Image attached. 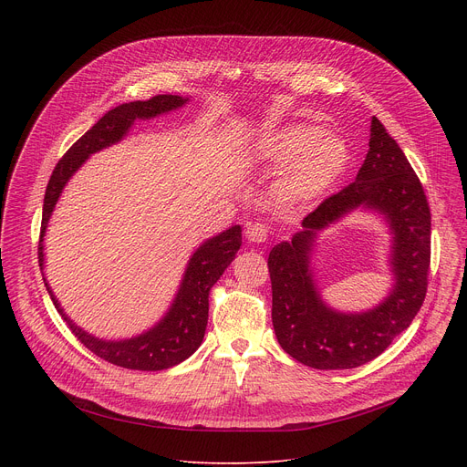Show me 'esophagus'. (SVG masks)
<instances>
[{
    "instance_id": "obj_1",
    "label": "esophagus",
    "mask_w": 467,
    "mask_h": 467,
    "mask_svg": "<svg viewBox=\"0 0 467 467\" xmlns=\"http://www.w3.org/2000/svg\"><path fill=\"white\" fill-rule=\"evenodd\" d=\"M268 234H270V229L265 227L264 223H258V222L247 225V229H245V238L253 244L265 242V240H268Z\"/></svg>"
}]
</instances>
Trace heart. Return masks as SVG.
Masks as SVG:
<instances>
[{
    "instance_id": "1",
    "label": "heart",
    "mask_w": 467,
    "mask_h": 467,
    "mask_svg": "<svg viewBox=\"0 0 467 467\" xmlns=\"http://www.w3.org/2000/svg\"><path fill=\"white\" fill-rule=\"evenodd\" d=\"M258 157L274 164H289L279 190L294 203H310L335 186L348 171L351 151L340 137L325 135V129L296 123L265 135Z\"/></svg>"
}]
</instances>
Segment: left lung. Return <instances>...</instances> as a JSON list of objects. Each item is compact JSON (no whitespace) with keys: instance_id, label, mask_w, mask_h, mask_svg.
<instances>
[{"instance_id":"1","label":"left lung","mask_w":467,"mask_h":467,"mask_svg":"<svg viewBox=\"0 0 467 467\" xmlns=\"http://www.w3.org/2000/svg\"><path fill=\"white\" fill-rule=\"evenodd\" d=\"M360 204L382 212L394 231L396 288L369 313L340 315L317 297L307 253L319 228ZM429 268L431 209L425 190L403 150L373 116L369 151L357 179L323 199L305 216L303 231L270 253L272 319L281 348L316 369H351L377 358L420 312Z\"/></svg>"}]
</instances>
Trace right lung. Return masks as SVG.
I'll list each match as a JSON object with an SVG mask.
<instances>
[{
	"label": "right lung",
	"mask_w": 467,
	"mask_h": 467,
	"mask_svg": "<svg viewBox=\"0 0 467 467\" xmlns=\"http://www.w3.org/2000/svg\"><path fill=\"white\" fill-rule=\"evenodd\" d=\"M181 96L162 94L150 98L146 101H130L109 110L92 129L64 153L57 162L44 195V211H42V227L38 240V264L42 270L44 253L42 238L47 225V220L53 213L57 199L72 173L85 162V159L114 142H118L130 123L137 118H153L161 112H168L184 103ZM242 245V229L238 225L227 229L225 233L207 240L199 247L188 262V268L181 285V290L168 312V316L146 335L139 338H130L123 342H103L81 330L74 325L62 308L58 306L51 288H46L51 296L55 308L62 314L68 323V328L74 332L76 338L90 349L96 357L135 371H161L168 369L182 360H186L203 342L207 319H209V294L216 281L222 277L227 265L233 262L234 254Z\"/></svg>",
	"instance_id": "add662e5"
}]
</instances>
